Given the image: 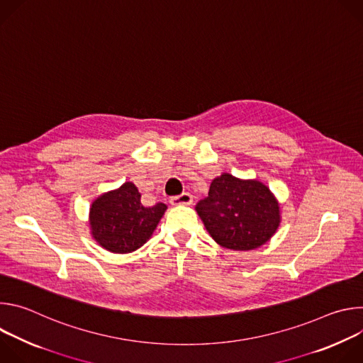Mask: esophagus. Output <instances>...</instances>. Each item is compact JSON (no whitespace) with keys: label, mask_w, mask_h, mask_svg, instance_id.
Returning <instances> with one entry per match:
<instances>
[{"label":"esophagus","mask_w":363,"mask_h":363,"mask_svg":"<svg viewBox=\"0 0 363 363\" xmlns=\"http://www.w3.org/2000/svg\"><path fill=\"white\" fill-rule=\"evenodd\" d=\"M171 203L172 205H189L192 203V196L186 192L181 194V195H175L171 198Z\"/></svg>","instance_id":"obj_1"}]
</instances>
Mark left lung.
<instances>
[{
	"mask_svg": "<svg viewBox=\"0 0 363 363\" xmlns=\"http://www.w3.org/2000/svg\"><path fill=\"white\" fill-rule=\"evenodd\" d=\"M195 210L214 241L234 251L264 245L281 223L280 203L267 185L227 172L213 179Z\"/></svg>",
	"mask_w": 363,
	"mask_h": 363,
	"instance_id": "left-lung-1",
	"label": "left lung"
}]
</instances>
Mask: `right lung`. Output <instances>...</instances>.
Masks as SVG:
<instances>
[{"mask_svg": "<svg viewBox=\"0 0 363 363\" xmlns=\"http://www.w3.org/2000/svg\"><path fill=\"white\" fill-rule=\"evenodd\" d=\"M168 206H145L133 182L99 195L90 205L89 224L94 241L105 250L126 254L140 248L157 230Z\"/></svg>", "mask_w": 363, "mask_h": 363, "instance_id": "obj_1", "label": "right lung"}]
</instances>
